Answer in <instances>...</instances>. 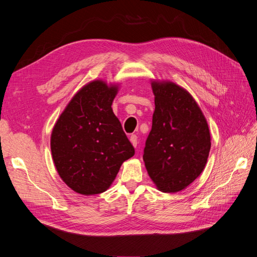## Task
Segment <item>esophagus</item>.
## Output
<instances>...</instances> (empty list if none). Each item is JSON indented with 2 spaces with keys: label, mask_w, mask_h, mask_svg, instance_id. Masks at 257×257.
<instances>
[{
  "label": "esophagus",
  "mask_w": 257,
  "mask_h": 257,
  "mask_svg": "<svg viewBox=\"0 0 257 257\" xmlns=\"http://www.w3.org/2000/svg\"><path fill=\"white\" fill-rule=\"evenodd\" d=\"M130 142L134 147H137V136L136 135H131L130 136Z\"/></svg>",
  "instance_id": "34e87169"
}]
</instances>
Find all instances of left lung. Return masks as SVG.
Masks as SVG:
<instances>
[{"mask_svg": "<svg viewBox=\"0 0 257 257\" xmlns=\"http://www.w3.org/2000/svg\"><path fill=\"white\" fill-rule=\"evenodd\" d=\"M155 109L144 162L157 188L165 193L184 190L203 173L211 148L205 115L184 88L152 80Z\"/></svg>", "mask_w": 257, "mask_h": 257, "instance_id": "1", "label": "left lung"}]
</instances>
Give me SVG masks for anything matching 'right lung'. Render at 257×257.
Instances as JSON below:
<instances>
[{"mask_svg":"<svg viewBox=\"0 0 257 257\" xmlns=\"http://www.w3.org/2000/svg\"><path fill=\"white\" fill-rule=\"evenodd\" d=\"M119 87L102 79L84 84L52 128L54 166L68 188L81 195L107 191L122 163L135 153L111 108Z\"/></svg>","mask_w":257,"mask_h":257,"instance_id":"obj_1","label":"right lung"}]
</instances>
